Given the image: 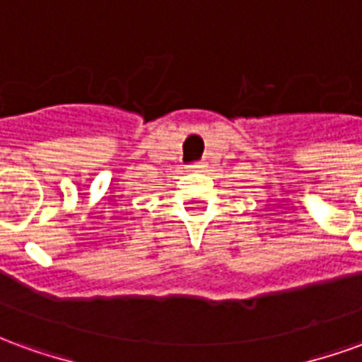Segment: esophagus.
<instances>
[{"label":"esophagus","instance_id":"obj_1","mask_svg":"<svg viewBox=\"0 0 362 362\" xmlns=\"http://www.w3.org/2000/svg\"><path fill=\"white\" fill-rule=\"evenodd\" d=\"M205 166H207L205 163H196V165H192L189 168H194V170H204Z\"/></svg>","mask_w":362,"mask_h":362}]
</instances>
